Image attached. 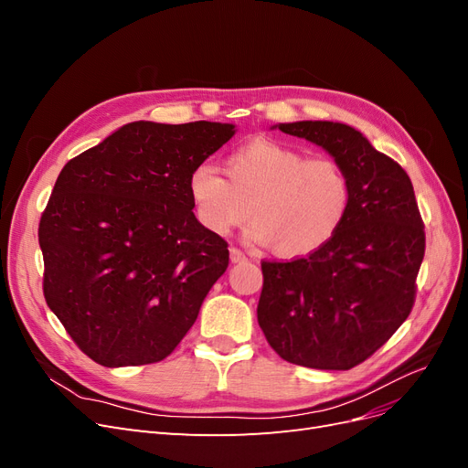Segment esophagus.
<instances>
[{
  "label": "esophagus",
  "instance_id": "1",
  "mask_svg": "<svg viewBox=\"0 0 468 468\" xmlns=\"http://www.w3.org/2000/svg\"><path fill=\"white\" fill-rule=\"evenodd\" d=\"M230 260H232V263H239V261H246L248 258H246V253L242 250L230 248Z\"/></svg>",
  "mask_w": 468,
  "mask_h": 468
}]
</instances>
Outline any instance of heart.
<instances>
[{
    "label": "heart",
    "mask_w": 468,
    "mask_h": 468,
    "mask_svg": "<svg viewBox=\"0 0 468 468\" xmlns=\"http://www.w3.org/2000/svg\"><path fill=\"white\" fill-rule=\"evenodd\" d=\"M226 176L197 165L187 191L195 217L212 234H229L256 217L246 238L275 244L282 258H304L328 246L351 208V181L342 164L271 138H256L229 154Z\"/></svg>",
    "instance_id": "obj_1"
}]
</instances>
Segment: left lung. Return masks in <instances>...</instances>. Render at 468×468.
<instances>
[{"label":"left lung","mask_w":468,"mask_h":468,"mask_svg":"<svg viewBox=\"0 0 468 468\" xmlns=\"http://www.w3.org/2000/svg\"><path fill=\"white\" fill-rule=\"evenodd\" d=\"M277 129L342 164L351 208L328 246L292 261H263L258 322L294 365L347 371L388 342L412 313L426 232L412 181L344 122L299 121Z\"/></svg>","instance_id":"8db88e82"}]
</instances>
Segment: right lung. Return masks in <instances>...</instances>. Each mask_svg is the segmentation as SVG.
I'll list each match as a JSON object with an SVG mask.
<instances>
[{"mask_svg": "<svg viewBox=\"0 0 468 468\" xmlns=\"http://www.w3.org/2000/svg\"><path fill=\"white\" fill-rule=\"evenodd\" d=\"M234 134L136 121L64 165L38 224L42 291L95 363H158L199 316L229 244L195 218L187 179Z\"/></svg>", "mask_w": 468, "mask_h": 468, "instance_id": "add662e5", "label": "right lung"}]
</instances>
